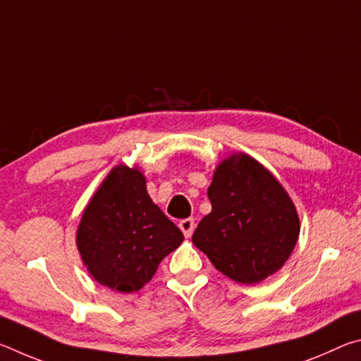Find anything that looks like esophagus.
Listing matches in <instances>:
<instances>
[{
  "instance_id": "esophagus-1",
  "label": "esophagus",
  "mask_w": 361,
  "mask_h": 361,
  "mask_svg": "<svg viewBox=\"0 0 361 361\" xmlns=\"http://www.w3.org/2000/svg\"><path fill=\"white\" fill-rule=\"evenodd\" d=\"M180 229L183 234H185V237H191L192 232H194V228H195V223L192 218H186V219H181L180 221Z\"/></svg>"
}]
</instances>
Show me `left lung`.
I'll return each instance as SVG.
<instances>
[{
  "mask_svg": "<svg viewBox=\"0 0 361 361\" xmlns=\"http://www.w3.org/2000/svg\"><path fill=\"white\" fill-rule=\"evenodd\" d=\"M207 195L212 212L195 228L194 245L239 283H258L276 274L299 235L296 207L276 176L239 152L216 167Z\"/></svg>",
  "mask_w": 361,
  "mask_h": 361,
  "instance_id": "1",
  "label": "left lung"
}]
</instances>
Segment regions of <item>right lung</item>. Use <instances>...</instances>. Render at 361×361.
Returning <instances> with one entry per match:
<instances>
[{
    "label": "right lung",
    "instance_id": "1",
    "mask_svg": "<svg viewBox=\"0 0 361 361\" xmlns=\"http://www.w3.org/2000/svg\"><path fill=\"white\" fill-rule=\"evenodd\" d=\"M185 240L146 191L137 167H114L85 207L76 232L84 266L119 293L143 288L169 253Z\"/></svg>",
    "mask_w": 361,
    "mask_h": 361
}]
</instances>
